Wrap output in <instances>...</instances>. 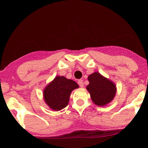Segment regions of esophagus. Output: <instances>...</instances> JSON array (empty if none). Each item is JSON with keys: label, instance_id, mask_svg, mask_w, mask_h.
Masks as SVG:
<instances>
[{"label": "esophagus", "instance_id": "esophagus-1", "mask_svg": "<svg viewBox=\"0 0 148 148\" xmlns=\"http://www.w3.org/2000/svg\"><path fill=\"white\" fill-rule=\"evenodd\" d=\"M77 84H78L80 87H84V81L82 79H79L78 81H77Z\"/></svg>", "mask_w": 148, "mask_h": 148}]
</instances>
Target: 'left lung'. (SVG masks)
Masks as SVG:
<instances>
[{
	"instance_id": "left-lung-1",
	"label": "left lung",
	"mask_w": 148,
	"mask_h": 148,
	"mask_svg": "<svg viewBox=\"0 0 148 148\" xmlns=\"http://www.w3.org/2000/svg\"><path fill=\"white\" fill-rule=\"evenodd\" d=\"M89 84L86 87L95 104L105 106L110 103L116 96L117 87L112 80L106 78L98 72L88 76Z\"/></svg>"
}]
</instances>
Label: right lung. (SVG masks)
Returning <instances> with one entry per match:
<instances>
[{
    "instance_id": "1",
    "label": "right lung",
    "mask_w": 148,
    "mask_h": 148,
    "mask_svg": "<svg viewBox=\"0 0 148 148\" xmlns=\"http://www.w3.org/2000/svg\"><path fill=\"white\" fill-rule=\"evenodd\" d=\"M78 87L72 79L57 76L44 89V102L50 109L59 111L68 105L72 91Z\"/></svg>"
}]
</instances>
